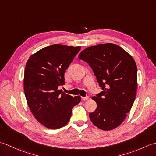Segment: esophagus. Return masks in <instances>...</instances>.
Listing matches in <instances>:
<instances>
[{"label":"esophagus","mask_w":156,"mask_h":156,"mask_svg":"<svg viewBox=\"0 0 156 156\" xmlns=\"http://www.w3.org/2000/svg\"><path fill=\"white\" fill-rule=\"evenodd\" d=\"M88 98H89V97H88V96H87V97H82V101H87V100H88Z\"/></svg>","instance_id":"34e87169"}]
</instances>
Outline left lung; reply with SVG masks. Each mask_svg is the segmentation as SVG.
<instances>
[{
	"label": "left lung",
	"instance_id": "left-lung-1",
	"mask_svg": "<svg viewBox=\"0 0 156 156\" xmlns=\"http://www.w3.org/2000/svg\"><path fill=\"white\" fill-rule=\"evenodd\" d=\"M89 64L102 91L92 97L97 109L89 113L91 121L104 131L120 125L131 111L136 96L137 66L131 55L119 46H91L78 55Z\"/></svg>",
	"mask_w": 156,
	"mask_h": 156
}]
</instances>
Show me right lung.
Listing matches in <instances>:
<instances>
[{"mask_svg": "<svg viewBox=\"0 0 156 156\" xmlns=\"http://www.w3.org/2000/svg\"><path fill=\"white\" fill-rule=\"evenodd\" d=\"M81 47L59 44L48 46L27 62L24 91L29 108L45 127L57 129L69 122L72 108L81 101L58 90L65 84L64 73Z\"/></svg>", "mask_w": 156, "mask_h": 156, "instance_id": "obj_1", "label": "right lung"}]
</instances>
